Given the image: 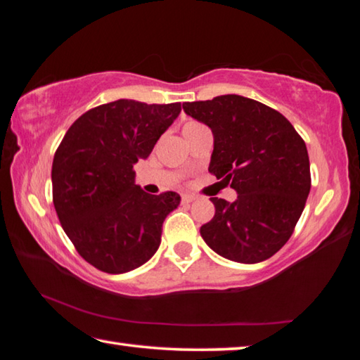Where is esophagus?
I'll list each match as a JSON object with an SVG mask.
<instances>
[{
    "label": "esophagus",
    "instance_id": "1",
    "mask_svg": "<svg viewBox=\"0 0 360 360\" xmlns=\"http://www.w3.org/2000/svg\"><path fill=\"white\" fill-rule=\"evenodd\" d=\"M195 198H197V197H195V195H191V193H184V195H182V197H181L182 203H192Z\"/></svg>",
    "mask_w": 360,
    "mask_h": 360
}]
</instances>
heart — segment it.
<instances>
[{
	"label": "heart",
	"instance_id": "b5f03b06",
	"mask_svg": "<svg viewBox=\"0 0 360 360\" xmlns=\"http://www.w3.org/2000/svg\"><path fill=\"white\" fill-rule=\"evenodd\" d=\"M198 127H202V124H198V122H193V120H191V122H187V124L184 125V129H182V131L187 133V131H191V130L198 129Z\"/></svg>",
	"mask_w": 360,
	"mask_h": 360
}]
</instances>
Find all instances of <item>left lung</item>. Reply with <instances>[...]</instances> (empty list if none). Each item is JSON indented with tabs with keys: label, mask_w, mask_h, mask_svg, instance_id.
Returning a JSON list of instances; mask_svg holds the SVG:
<instances>
[{
	"label": "left lung",
	"mask_w": 360,
	"mask_h": 360,
	"mask_svg": "<svg viewBox=\"0 0 360 360\" xmlns=\"http://www.w3.org/2000/svg\"><path fill=\"white\" fill-rule=\"evenodd\" d=\"M182 108L214 136L210 173L238 193L231 203L210 198L216 212L200 229L205 243L240 264L270 259L294 233L311 188L307 144L281 112L245 96Z\"/></svg>",
	"instance_id": "8db88e82"
}]
</instances>
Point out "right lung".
<instances>
[{
  "label": "right lung",
  "mask_w": 360,
  "mask_h": 360,
  "mask_svg": "<svg viewBox=\"0 0 360 360\" xmlns=\"http://www.w3.org/2000/svg\"><path fill=\"white\" fill-rule=\"evenodd\" d=\"M181 112V103L117 100L82 114L53 155L52 195L76 251L98 270L120 275L146 264L160 246L176 192L146 193L133 165L148 158Z\"/></svg>",
  "instance_id": "right-lung-1"
}]
</instances>
